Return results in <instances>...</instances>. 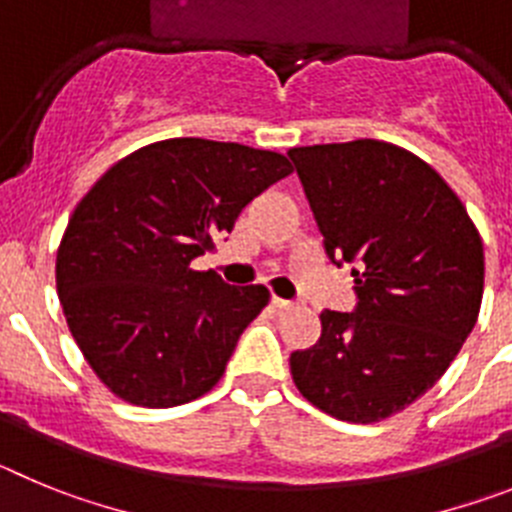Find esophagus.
<instances>
[{
    "instance_id": "esophagus-1",
    "label": "esophagus",
    "mask_w": 512,
    "mask_h": 512,
    "mask_svg": "<svg viewBox=\"0 0 512 512\" xmlns=\"http://www.w3.org/2000/svg\"><path fill=\"white\" fill-rule=\"evenodd\" d=\"M271 305L277 307V310H292V307H295V302L282 300V297H271Z\"/></svg>"
}]
</instances>
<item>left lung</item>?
I'll return each mask as SVG.
<instances>
[{"label": "left lung", "mask_w": 512, "mask_h": 512, "mask_svg": "<svg viewBox=\"0 0 512 512\" xmlns=\"http://www.w3.org/2000/svg\"><path fill=\"white\" fill-rule=\"evenodd\" d=\"M333 264H354V312H320V341L289 356L323 413L379 423L431 390L477 323L485 251L467 207L423 158L384 140L287 153Z\"/></svg>", "instance_id": "left-lung-1"}]
</instances>
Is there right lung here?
<instances>
[{
	"label": "right lung",
	"mask_w": 512,
	"mask_h": 512,
	"mask_svg": "<svg viewBox=\"0 0 512 512\" xmlns=\"http://www.w3.org/2000/svg\"><path fill=\"white\" fill-rule=\"evenodd\" d=\"M287 174L282 153L169 138L117 161L76 205L56 256L58 300L112 395L174 408L220 382L269 289L230 287L192 261Z\"/></svg>",
	"instance_id": "1"
}]
</instances>
